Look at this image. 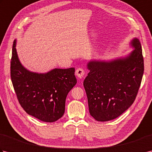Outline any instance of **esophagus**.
<instances>
[{
    "label": "esophagus",
    "instance_id": "obj_1",
    "mask_svg": "<svg viewBox=\"0 0 152 152\" xmlns=\"http://www.w3.org/2000/svg\"><path fill=\"white\" fill-rule=\"evenodd\" d=\"M76 74L79 78H82L85 74V71L82 68H78L76 70Z\"/></svg>",
    "mask_w": 152,
    "mask_h": 152
}]
</instances>
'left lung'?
Segmentation results:
<instances>
[{
  "mask_svg": "<svg viewBox=\"0 0 152 152\" xmlns=\"http://www.w3.org/2000/svg\"><path fill=\"white\" fill-rule=\"evenodd\" d=\"M134 50L127 57L92 61L83 81L89 113L95 120L107 121L122 114L134 102L142 79L144 58L140 41L131 42Z\"/></svg>",
  "mask_w": 152,
  "mask_h": 152,
  "instance_id": "left-lung-1",
  "label": "left lung"
}]
</instances>
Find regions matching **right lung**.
<instances>
[{
	"mask_svg": "<svg viewBox=\"0 0 152 152\" xmlns=\"http://www.w3.org/2000/svg\"><path fill=\"white\" fill-rule=\"evenodd\" d=\"M12 46L10 76L19 104L28 114L44 122H54L63 115L68 93L76 85L75 69H55L48 73L30 72L21 65Z\"/></svg>",
	"mask_w": 152,
	"mask_h": 152,
	"instance_id": "obj_1",
	"label": "right lung"
}]
</instances>
